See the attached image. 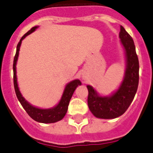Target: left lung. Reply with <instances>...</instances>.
<instances>
[{
	"mask_svg": "<svg viewBox=\"0 0 153 153\" xmlns=\"http://www.w3.org/2000/svg\"><path fill=\"white\" fill-rule=\"evenodd\" d=\"M120 38L126 51V69L120 87L111 97H100L94 88L87 85L88 106L100 119H115L127 110L134 98L139 82V61L134 42L123 27H120Z\"/></svg>",
	"mask_w": 153,
	"mask_h": 153,
	"instance_id": "8db88e82",
	"label": "left lung"
}]
</instances>
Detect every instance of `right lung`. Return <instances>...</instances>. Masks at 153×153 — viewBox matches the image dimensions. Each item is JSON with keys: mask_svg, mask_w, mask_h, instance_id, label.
Masks as SVG:
<instances>
[{"mask_svg": "<svg viewBox=\"0 0 153 153\" xmlns=\"http://www.w3.org/2000/svg\"><path fill=\"white\" fill-rule=\"evenodd\" d=\"M37 28H38V27H32L29 31L25 33L24 35L22 37V38L20 39L18 45H17L16 53L14 57V61H13V82H14V88L16 97H17L19 101L20 102L23 108L25 109V111H27V114L33 120H35L37 122L43 123H56V122L61 120L64 117V115H66V113L68 111V105H69V102H70L71 98L72 97L77 86L79 85H81V82L78 79H75V80L68 83V85H66L60 101L56 106L53 108L41 109L35 108V107L32 106L31 105H30L29 103L27 102V100L22 97V94H20V92L19 90L17 79H16V61H17V59H18L19 51L21 42H22L23 39L26 38L27 35H29L30 33H31L32 32L34 31Z\"/></svg>", "mask_w": 153, "mask_h": 153, "instance_id": "right-lung-1", "label": "right lung"}]
</instances>
